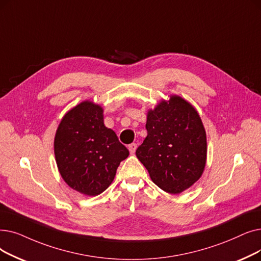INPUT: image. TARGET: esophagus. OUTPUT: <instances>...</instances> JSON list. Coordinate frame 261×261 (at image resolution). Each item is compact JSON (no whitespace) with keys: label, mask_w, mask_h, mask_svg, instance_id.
<instances>
[{"label":"esophagus","mask_w":261,"mask_h":261,"mask_svg":"<svg viewBox=\"0 0 261 261\" xmlns=\"http://www.w3.org/2000/svg\"><path fill=\"white\" fill-rule=\"evenodd\" d=\"M137 148H138V145L135 144V143H132V144H130V145L128 146V149H129L130 153H134L135 150H137Z\"/></svg>","instance_id":"1"}]
</instances>
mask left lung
<instances>
[{
  "mask_svg": "<svg viewBox=\"0 0 261 261\" xmlns=\"http://www.w3.org/2000/svg\"><path fill=\"white\" fill-rule=\"evenodd\" d=\"M147 137L135 151L153 184L179 194L201 177L207 161V135L196 109L169 96L147 112Z\"/></svg>",
  "mask_w": 261,
  "mask_h": 261,
  "instance_id": "left-lung-1",
  "label": "left lung"
}]
</instances>
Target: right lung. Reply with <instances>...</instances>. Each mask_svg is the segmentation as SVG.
I'll return each instance as SVG.
<instances>
[{
	"label": "right lung",
	"mask_w": 261,
	"mask_h": 261,
	"mask_svg": "<svg viewBox=\"0 0 261 261\" xmlns=\"http://www.w3.org/2000/svg\"><path fill=\"white\" fill-rule=\"evenodd\" d=\"M54 154L65 182L79 193L96 196L113 182L129 150L105 126L102 107L85 100L62 118L54 138Z\"/></svg>",
	"instance_id": "obj_1"
}]
</instances>
